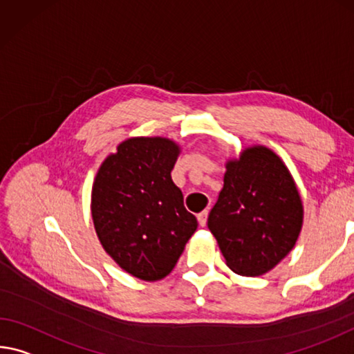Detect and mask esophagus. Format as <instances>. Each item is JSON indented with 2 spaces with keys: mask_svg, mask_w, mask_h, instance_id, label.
Wrapping results in <instances>:
<instances>
[{
  "mask_svg": "<svg viewBox=\"0 0 354 354\" xmlns=\"http://www.w3.org/2000/svg\"><path fill=\"white\" fill-rule=\"evenodd\" d=\"M197 218H198V223H200V227H205V225H206V221H207V209L201 211L200 214L197 216Z\"/></svg>",
  "mask_w": 354,
  "mask_h": 354,
  "instance_id": "1",
  "label": "esophagus"
}]
</instances>
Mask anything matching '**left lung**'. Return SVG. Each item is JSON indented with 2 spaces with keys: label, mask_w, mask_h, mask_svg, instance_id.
Listing matches in <instances>:
<instances>
[{
  "label": "left lung",
  "mask_w": 354,
  "mask_h": 354,
  "mask_svg": "<svg viewBox=\"0 0 354 354\" xmlns=\"http://www.w3.org/2000/svg\"><path fill=\"white\" fill-rule=\"evenodd\" d=\"M225 168L207 228L233 272L263 276L299 238L304 206L298 186L285 162L263 145L244 148Z\"/></svg>",
  "instance_id": "1"
}]
</instances>
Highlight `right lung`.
Wrapping results in <instances>:
<instances>
[{"label": "right lung", "mask_w": 354, "mask_h": 354, "mask_svg": "<svg viewBox=\"0 0 354 354\" xmlns=\"http://www.w3.org/2000/svg\"><path fill=\"white\" fill-rule=\"evenodd\" d=\"M181 147L167 137H132L100 164L91 217L104 250L127 274L156 282L173 271L198 223L171 179Z\"/></svg>", "instance_id": "right-lung-1"}]
</instances>
